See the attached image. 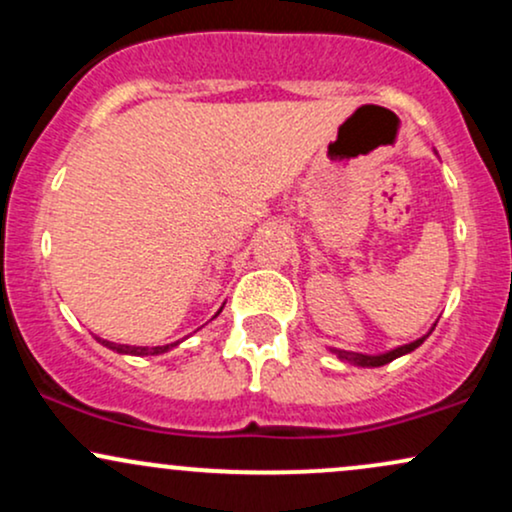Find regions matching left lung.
<instances>
[{"mask_svg": "<svg viewBox=\"0 0 512 512\" xmlns=\"http://www.w3.org/2000/svg\"><path fill=\"white\" fill-rule=\"evenodd\" d=\"M426 337H428V334H426ZM426 337L416 339V342H411V344L397 346V349L387 351V354H380V356H366V354H356V351H339V349H332V351H334V354H337L339 358H344V361L356 363V366H385V363L395 361V358L404 356V354H409V351H414L416 346L424 344V339H426Z\"/></svg>", "mask_w": 512, "mask_h": 512, "instance_id": "8db88e82", "label": "left lung"}]
</instances>
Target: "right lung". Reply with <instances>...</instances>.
<instances>
[{
  "mask_svg": "<svg viewBox=\"0 0 512 512\" xmlns=\"http://www.w3.org/2000/svg\"><path fill=\"white\" fill-rule=\"evenodd\" d=\"M101 342V339H98ZM108 349L117 351V354H132V356H154V354H166L168 349H173L175 344H166V346H127V344H115V342H103Z\"/></svg>",
  "mask_w": 512,
  "mask_h": 512,
  "instance_id": "right-lung-1",
  "label": "right lung"
}]
</instances>
